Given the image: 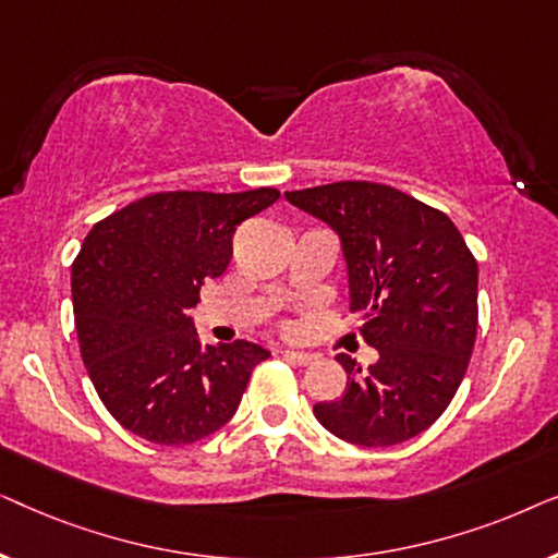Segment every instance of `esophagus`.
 Segmentation results:
<instances>
[{
  "label": "esophagus",
  "instance_id": "34e87169",
  "mask_svg": "<svg viewBox=\"0 0 558 558\" xmlns=\"http://www.w3.org/2000/svg\"><path fill=\"white\" fill-rule=\"evenodd\" d=\"M281 355L287 357L289 363H294V365H310L312 361H315V355L312 353H302V350H281Z\"/></svg>",
  "mask_w": 558,
  "mask_h": 558
}]
</instances>
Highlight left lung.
<instances>
[{"instance_id":"1","label":"left lung","mask_w":558,"mask_h":558,"mask_svg":"<svg viewBox=\"0 0 558 558\" xmlns=\"http://www.w3.org/2000/svg\"><path fill=\"white\" fill-rule=\"evenodd\" d=\"M338 233L350 312L378 350L368 371L345 353V393L315 403L317 422L357 447L401 445L454 399L477 335V262L445 213L378 182L284 193Z\"/></svg>"}]
</instances>
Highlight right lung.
I'll list each match as a JSON object with an SVG mask.
<instances>
[{
  "mask_svg": "<svg viewBox=\"0 0 558 558\" xmlns=\"http://www.w3.org/2000/svg\"><path fill=\"white\" fill-rule=\"evenodd\" d=\"M279 190L157 193L90 228L71 289L81 355L111 416L155 445H193L231 422L251 371L271 353L251 340L203 345L187 310L226 271L233 233Z\"/></svg>",
  "mask_w": 558,
  "mask_h": 558,
  "instance_id": "1",
  "label": "right lung"
}]
</instances>
